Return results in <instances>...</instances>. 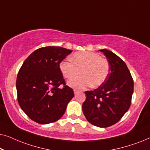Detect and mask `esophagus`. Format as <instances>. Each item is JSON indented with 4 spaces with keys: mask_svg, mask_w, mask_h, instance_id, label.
<instances>
[{
    "mask_svg": "<svg viewBox=\"0 0 150 150\" xmlns=\"http://www.w3.org/2000/svg\"><path fill=\"white\" fill-rule=\"evenodd\" d=\"M74 94H75V95H76V93H78V91H77V90H76V89H74Z\"/></svg>",
    "mask_w": 150,
    "mask_h": 150,
    "instance_id": "esophagus-1",
    "label": "esophagus"
}]
</instances>
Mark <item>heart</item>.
Wrapping results in <instances>:
<instances>
[{
  "instance_id": "b5f03b06",
  "label": "heart",
  "mask_w": 150,
  "mask_h": 150,
  "mask_svg": "<svg viewBox=\"0 0 150 150\" xmlns=\"http://www.w3.org/2000/svg\"><path fill=\"white\" fill-rule=\"evenodd\" d=\"M71 62L63 61L59 64L61 74L67 79H72L79 74L81 76L68 81V85L76 89H84L87 86L98 87L107 79L109 63L98 53L89 51L77 52L71 57Z\"/></svg>"
}]
</instances>
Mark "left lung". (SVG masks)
<instances>
[{
	"instance_id": "1",
	"label": "left lung",
	"mask_w": 150,
	"mask_h": 150,
	"mask_svg": "<svg viewBox=\"0 0 150 150\" xmlns=\"http://www.w3.org/2000/svg\"><path fill=\"white\" fill-rule=\"evenodd\" d=\"M107 58L110 71L98 89L85 91L83 104L86 119L94 126L106 128L115 124L128 111L131 104L134 82L122 59L107 49L100 50Z\"/></svg>"
}]
</instances>
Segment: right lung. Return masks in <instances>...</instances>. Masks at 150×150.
<instances>
[{
	"label": "right lung",
	"mask_w": 150,
	"mask_h": 150,
	"mask_svg": "<svg viewBox=\"0 0 150 150\" xmlns=\"http://www.w3.org/2000/svg\"><path fill=\"white\" fill-rule=\"evenodd\" d=\"M71 50L58 46L35 50L24 61L16 80L18 102L28 117L40 124L59 120L74 96L65 85L59 64ZM63 84V88L59 86Z\"/></svg>",
	"instance_id": "right-lung-1"
}]
</instances>
